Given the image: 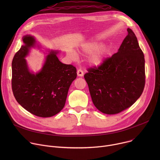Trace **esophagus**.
Instances as JSON below:
<instances>
[{
    "label": "esophagus",
    "mask_w": 160,
    "mask_h": 160,
    "mask_svg": "<svg viewBox=\"0 0 160 160\" xmlns=\"http://www.w3.org/2000/svg\"><path fill=\"white\" fill-rule=\"evenodd\" d=\"M77 75L78 77H82L83 76V72L82 69H78L77 70Z\"/></svg>",
    "instance_id": "esophagus-1"
}]
</instances>
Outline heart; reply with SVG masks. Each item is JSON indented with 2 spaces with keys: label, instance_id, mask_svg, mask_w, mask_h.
<instances>
[{
  "label": "heart",
  "instance_id": "heart-1",
  "mask_svg": "<svg viewBox=\"0 0 160 160\" xmlns=\"http://www.w3.org/2000/svg\"><path fill=\"white\" fill-rule=\"evenodd\" d=\"M99 44L96 43H88L84 44L82 47L83 52L86 54L90 55L88 61L93 66L100 65L105 57L106 50L104 48H99Z\"/></svg>",
  "mask_w": 160,
  "mask_h": 160
}]
</instances>
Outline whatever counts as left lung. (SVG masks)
<instances>
[{
  "instance_id": "8db88e82",
  "label": "left lung",
  "mask_w": 160,
  "mask_h": 160,
  "mask_svg": "<svg viewBox=\"0 0 160 160\" xmlns=\"http://www.w3.org/2000/svg\"><path fill=\"white\" fill-rule=\"evenodd\" d=\"M118 52L98 66L87 69L84 78L94 106L114 115L130 108L141 96L145 86V60L135 33L127 29Z\"/></svg>"
}]
</instances>
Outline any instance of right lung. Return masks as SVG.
<instances>
[{
    "label": "right lung",
    "mask_w": 160,
    "mask_h": 160,
    "mask_svg": "<svg viewBox=\"0 0 160 160\" xmlns=\"http://www.w3.org/2000/svg\"><path fill=\"white\" fill-rule=\"evenodd\" d=\"M25 43L15 54L12 61V90L17 102L33 115L47 118L59 112L64 106L68 92L77 78L72 64L62 63L56 52L47 56L42 70L31 73L24 58L35 45L30 35L22 38Z\"/></svg>",
    "instance_id": "obj_1"
}]
</instances>
